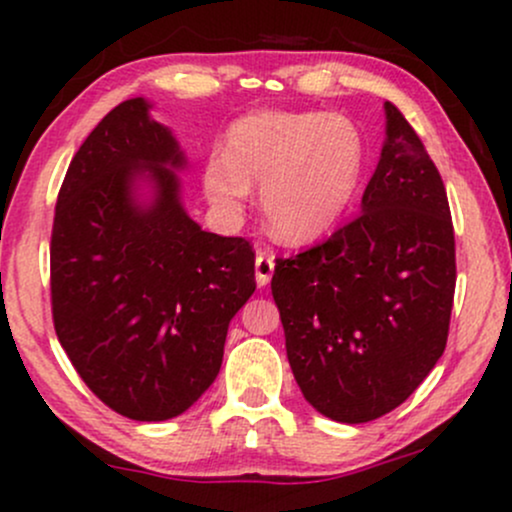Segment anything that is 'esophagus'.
I'll list each match as a JSON object with an SVG mask.
<instances>
[{"label": "esophagus", "instance_id": "obj_1", "mask_svg": "<svg viewBox=\"0 0 512 512\" xmlns=\"http://www.w3.org/2000/svg\"><path fill=\"white\" fill-rule=\"evenodd\" d=\"M274 274V255L269 250H260L255 257V279L260 286H267Z\"/></svg>", "mask_w": 512, "mask_h": 512}]
</instances>
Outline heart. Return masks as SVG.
<instances>
[{
    "label": "heart",
    "mask_w": 512,
    "mask_h": 512,
    "mask_svg": "<svg viewBox=\"0 0 512 512\" xmlns=\"http://www.w3.org/2000/svg\"><path fill=\"white\" fill-rule=\"evenodd\" d=\"M366 166L363 134L349 117L260 110L233 122L226 151L202 170L211 209L223 221L243 219L250 185H260V211L284 243H308L342 219Z\"/></svg>",
    "instance_id": "heart-1"
}]
</instances>
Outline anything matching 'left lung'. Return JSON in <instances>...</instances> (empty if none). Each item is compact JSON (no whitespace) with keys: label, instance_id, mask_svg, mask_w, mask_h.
I'll return each instance as SVG.
<instances>
[{"label":"left lung","instance_id":"1","mask_svg":"<svg viewBox=\"0 0 512 512\" xmlns=\"http://www.w3.org/2000/svg\"><path fill=\"white\" fill-rule=\"evenodd\" d=\"M361 214L330 238L276 260L293 378L320 414L366 424L416 390L448 342L455 231L443 178L397 105Z\"/></svg>","mask_w":512,"mask_h":512}]
</instances>
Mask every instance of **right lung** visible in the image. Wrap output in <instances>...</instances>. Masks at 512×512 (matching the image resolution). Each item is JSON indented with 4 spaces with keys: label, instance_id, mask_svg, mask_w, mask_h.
Masks as SVG:
<instances>
[{
    "label": "right lung",
    "instance_id": "1",
    "mask_svg": "<svg viewBox=\"0 0 512 512\" xmlns=\"http://www.w3.org/2000/svg\"><path fill=\"white\" fill-rule=\"evenodd\" d=\"M178 142L144 98L76 151L57 195L50 301L57 339L105 407L134 421L190 409L219 375L231 317L255 291L250 240L202 231L180 204ZM155 202H133V180Z\"/></svg>",
    "mask_w": 512,
    "mask_h": 512
}]
</instances>
